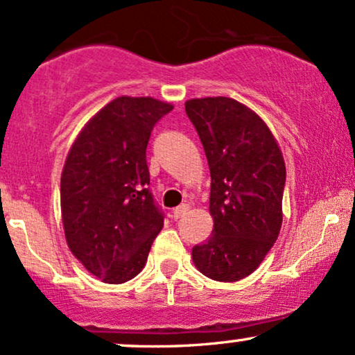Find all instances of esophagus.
Instances as JSON below:
<instances>
[{
	"mask_svg": "<svg viewBox=\"0 0 355 355\" xmlns=\"http://www.w3.org/2000/svg\"><path fill=\"white\" fill-rule=\"evenodd\" d=\"M189 205H185V203H183V205H180V207H177V208H175V210H173V220H178V218H182V216L183 215H185V213L187 211H189Z\"/></svg>",
	"mask_w": 355,
	"mask_h": 355,
	"instance_id": "1",
	"label": "esophagus"
}]
</instances>
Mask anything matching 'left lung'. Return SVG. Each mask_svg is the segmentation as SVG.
I'll return each mask as SVG.
<instances>
[{
    "instance_id": "8db88e82",
    "label": "left lung",
    "mask_w": 355,
    "mask_h": 355,
    "mask_svg": "<svg viewBox=\"0 0 355 355\" xmlns=\"http://www.w3.org/2000/svg\"><path fill=\"white\" fill-rule=\"evenodd\" d=\"M185 112L210 166L213 232L191 250L195 266L215 281L250 276L283 223L286 166L268 125L230 97L187 101Z\"/></svg>"
}]
</instances>
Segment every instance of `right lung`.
<instances>
[{"label": "right lung", "instance_id": "1", "mask_svg": "<svg viewBox=\"0 0 355 355\" xmlns=\"http://www.w3.org/2000/svg\"><path fill=\"white\" fill-rule=\"evenodd\" d=\"M173 105L117 97L84 127L64 165L61 211L72 254L104 283L142 271L165 213L150 191L147 145Z\"/></svg>", "mask_w": 355, "mask_h": 355}]
</instances>
